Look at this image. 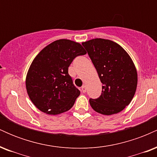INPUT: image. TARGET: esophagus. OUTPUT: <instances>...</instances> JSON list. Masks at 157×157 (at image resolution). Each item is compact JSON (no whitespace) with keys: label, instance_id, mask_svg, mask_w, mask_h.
Here are the masks:
<instances>
[{"label":"esophagus","instance_id":"34e87169","mask_svg":"<svg viewBox=\"0 0 157 157\" xmlns=\"http://www.w3.org/2000/svg\"><path fill=\"white\" fill-rule=\"evenodd\" d=\"M81 90H82V91L83 93H86V90H87V88H86V86H82V87H81Z\"/></svg>","mask_w":157,"mask_h":157}]
</instances>
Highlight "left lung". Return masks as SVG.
<instances>
[{
  "instance_id": "left-lung-1",
  "label": "left lung",
  "mask_w": 157,
  "mask_h": 157,
  "mask_svg": "<svg viewBox=\"0 0 157 157\" xmlns=\"http://www.w3.org/2000/svg\"><path fill=\"white\" fill-rule=\"evenodd\" d=\"M82 45L102 83L101 95L89 100L91 108L104 115L120 112L130 104L137 86V72L131 57L110 40L95 38Z\"/></svg>"
}]
</instances>
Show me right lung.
I'll return each instance as SVG.
<instances>
[{
  "label": "right lung",
  "mask_w": 157,
  "mask_h": 157,
  "mask_svg": "<svg viewBox=\"0 0 157 157\" xmlns=\"http://www.w3.org/2000/svg\"><path fill=\"white\" fill-rule=\"evenodd\" d=\"M75 41L60 39L43 48L32 61L26 79L30 100L39 110L56 115L71 109L80 91L68 75L75 57L86 55Z\"/></svg>",
  "instance_id": "add662e5"
}]
</instances>
